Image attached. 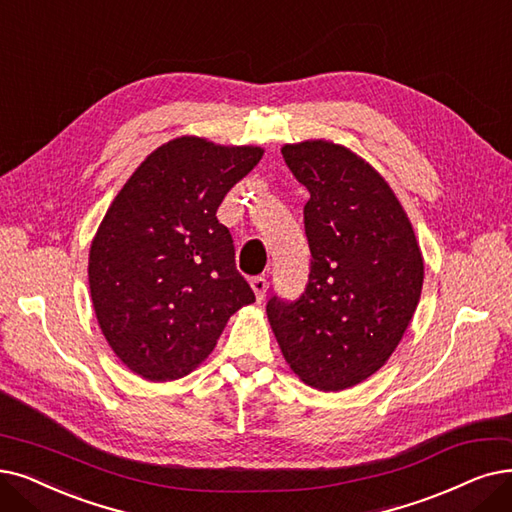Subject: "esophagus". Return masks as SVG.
<instances>
[{
  "instance_id": "obj_1",
  "label": "esophagus",
  "mask_w": 512,
  "mask_h": 512,
  "mask_svg": "<svg viewBox=\"0 0 512 512\" xmlns=\"http://www.w3.org/2000/svg\"><path fill=\"white\" fill-rule=\"evenodd\" d=\"M252 290H254V294H256V298L258 300H262L264 296H267V290H269V281H267V277H262V275H256V277H252Z\"/></svg>"
}]
</instances>
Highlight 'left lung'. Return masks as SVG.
I'll use <instances>...</instances> for the list:
<instances>
[{"mask_svg":"<svg viewBox=\"0 0 512 512\" xmlns=\"http://www.w3.org/2000/svg\"><path fill=\"white\" fill-rule=\"evenodd\" d=\"M311 197L304 233L311 273L296 300L271 296L267 315L285 361L319 391H344L393 355L420 300L424 262L386 180L327 140L281 149Z\"/></svg>","mask_w":512,"mask_h":512,"instance_id":"left-lung-1","label":"left lung"}]
</instances>
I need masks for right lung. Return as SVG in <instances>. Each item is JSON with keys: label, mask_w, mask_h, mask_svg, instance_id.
I'll return each instance as SVG.
<instances>
[{"label": "right lung", "mask_w": 512, "mask_h": 512, "mask_svg": "<svg viewBox=\"0 0 512 512\" xmlns=\"http://www.w3.org/2000/svg\"><path fill=\"white\" fill-rule=\"evenodd\" d=\"M260 157V147L182 136L142 161L113 199L90 248V294L102 334L134 374L187 376L229 317L256 300L216 210Z\"/></svg>", "instance_id": "1"}]
</instances>
